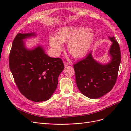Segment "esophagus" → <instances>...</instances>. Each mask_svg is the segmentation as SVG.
Returning <instances> with one entry per match:
<instances>
[{"label":"esophagus","mask_w":131,"mask_h":131,"mask_svg":"<svg viewBox=\"0 0 131 131\" xmlns=\"http://www.w3.org/2000/svg\"><path fill=\"white\" fill-rule=\"evenodd\" d=\"M64 65L65 67L68 66L69 65V63L68 62H64Z\"/></svg>","instance_id":"34e87169"}]
</instances>
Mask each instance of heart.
Wrapping results in <instances>:
<instances>
[{
  "instance_id": "heart-1",
  "label": "heart",
  "mask_w": 131,
  "mask_h": 131,
  "mask_svg": "<svg viewBox=\"0 0 131 131\" xmlns=\"http://www.w3.org/2000/svg\"><path fill=\"white\" fill-rule=\"evenodd\" d=\"M94 32L90 28L81 25H69L61 27L56 33V37L49 39L51 48L56 54L63 50V43H67L69 53L74 58H81L88 53L94 39Z\"/></svg>"
}]
</instances>
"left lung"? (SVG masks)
<instances>
[{
  "label": "left lung",
  "mask_w": 131,
  "mask_h": 131,
  "mask_svg": "<svg viewBox=\"0 0 131 131\" xmlns=\"http://www.w3.org/2000/svg\"><path fill=\"white\" fill-rule=\"evenodd\" d=\"M109 50L110 61L102 64L93 58L92 51L86 58L74 64L78 89L86 97L99 98L112 90L115 84L121 62L120 49L114 37Z\"/></svg>",
  "instance_id": "left-lung-1"
}]
</instances>
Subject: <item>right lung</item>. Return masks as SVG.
Here are the masks:
<instances>
[{
  "mask_svg": "<svg viewBox=\"0 0 131 131\" xmlns=\"http://www.w3.org/2000/svg\"><path fill=\"white\" fill-rule=\"evenodd\" d=\"M36 34L18 33L12 44L9 66L21 93L35 102L48 100L58 84V78L64 68L62 60L47 55L42 46L31 49L25 46V39Z\"/></svg>",
  "mask_w": 131,
  "mask_h": 131,
  "instance_id": "obj_1",
  "label": "right lung"
}]
</instances>
